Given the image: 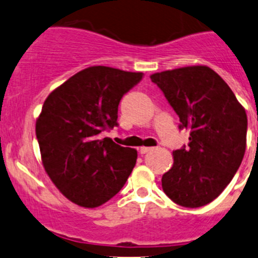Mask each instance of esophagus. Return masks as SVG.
I'll return each instance as SVG.
<instances>
[{"label":"esophagus","instance_id":"obj_1","mask_svg":"<svg viewBox=\"0 0 258 258\" xmlns=\"http://www.w3.org/2000/svg\"><path fill=\"white\" fill-rule=\"evenodd\" d=\"M151 150H152V147H141L140 148V152H141V155H145V153L150 152Z\"/></svg>","mask_w":258,"mask_h":258}]
</instances>
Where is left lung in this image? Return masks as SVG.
I'll return each mask as SVG.
<instances>
[{
	"label": "left lung",
	"mask_w": 258,
	"mask_h": 258,
	"mask_svg": "<svg viewBox=\"0 0 258 258\" xmlns=\"http://www.w3.org/2000/svg\"><path fill=\"white\" fill-rule=\"evenodd\" d=\"M189 130V142L173 152L162 188L189 209L212 202L240 167L246 150L247 114L227 83L207 66H188L151 76Z\"/></svg>",
	"instance_id": "left-lung-1"
}]
</instances>
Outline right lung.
<instances>
[{
  "instance_id": "right-lung-1",
  "label": "right lung",
  "mask_w": 258,
  "mask_h": 258,
  "mask_svg": "<svg viewBox=\"0 0 258 258\" xmlns=\"http://www.w3.org/2000/svg\"><path fill=\"white\" fill-rule=\"evenodd\" d=\"M142 77L141 72L88 67L46 98L36 122L42 162L57 188L75 204L101 206L131 175L137 151L100 134L118 126L119 101Z\"/></svg>"
}]
</instances>
